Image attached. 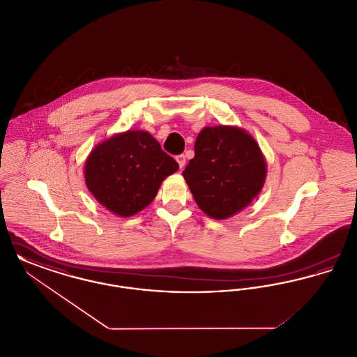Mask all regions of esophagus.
<instances>
[{
  "mask_svg": "<svg viewBox=\"0 0 357 357\" xmlns=\"http://www.w3.org/2000/svg\"><path fill=\"white\" fill-rule=\"evenodd\" d=\"M176 162H178V165H179V169L182 170V169L185 167V165H186V156H185V155H178V156H176Z\"/></svg>",
  "mask_w": 357,
  "mask_h": 357,
  "instance_id": "1",
  "label": "esophagus"
}]
</instances>
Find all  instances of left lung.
Instances as JSON below:
<instances>
[{"instance_id":"obj_1","label":"left lung","mask_w":357,"mask_h":357,"mask_svg":"<svg viewBox=\"0 0 357 357\" xmlns=\"http://www.w3.org/2000/svg\"><path fill=\"white\" fill-rule=\"evenodd\" d=\"M182 172L198 207L214 220L246 208L266 181V159L255 137L237 126L204 127Z\"/></svg>"}]
</instances>
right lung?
Returning <instances> with one entry per match:
<instances>
[{
  "label": "right lung",
  "instance_id": "1",
  "mask_svg": "<svg viewBox=\"0 0 357 357\" xmlns=\"http://www.w3.org/2000/svg\"><path fill=\"white\" fill-rule=\"evenodd\" d=\"M178 169L150 132L128 130L92 149L85 160V186L102 207L127 218L151 204L162 182Z\"/></svg>",
  "mask_w": 357,
  "mask_h": 357
}]
</instances>
